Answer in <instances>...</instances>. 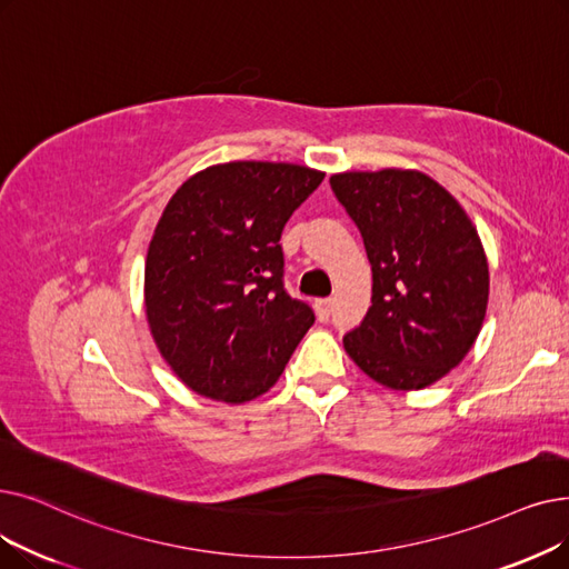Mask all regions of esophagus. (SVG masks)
<instances>
[{
    "instance_id": "1",
    "label": "esophagus",
    "mask_w": 569,
    "mask_h": 569,
    "mask_svg": "<svg viewBox=\"0 0 569 569\" xmlns=\"http://www.w3.org/2000/svg\"><path fill=\"white\" fill-rule=\"evenodd\" d=\"M332 313V300L323 298V300H316V316L318 320H328Z\"/></svg>"
}]
</instances>
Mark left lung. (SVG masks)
I'll return each instance as SVG.
<instances>
[{"label":"left lung","instance_id":"obj_1","mask_svg":"<svg viewBox=\"0 0 569 569\" xmlns=\"http://www.w3.org/2000/svg\"><path fill=\"white\" fill-rule=\"evenodd\" d=\"M332 192L372 264V307L343 337L362 372L421 390L472 349L488 307V260L456 197L416 169L343 171Z\"/></svg>","mask_w":569,"mask_h":569}]
</instances>
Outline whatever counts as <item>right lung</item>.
I'll list each match as a JSON object with an SVG mask.
<instances>
[{
	"label": "right lung",
	"instance_id": "right-lung-1",
	"mask_svg": "<svg viewBox=\"0 0 569 569\" xmlns=\"http://www.w3.org/2000/svg\"><path fill=\"white\" fill-rule=\"evenodd\" d=\"M323 171L226 162L192 174L164 207L146 256L148 328L174 375L241 405L274 386L313 326L283 288L281 232Z\"/></svg>",
	"mask_w": 569,
	"mask_h": 569
}]
</instances>
